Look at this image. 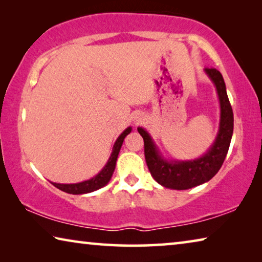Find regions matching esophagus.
Returning <instances> with one entry per match:
<instances>
[{
	"mask_svg": "<svg viewBox=\"0 0 262 262\" xmlns=\"http://www.w3.org/2000/svg\"><path fill=\"white\" fill-rule=\"evenodd\" d=\"M141 120H140V119H139V120H137V119H136V123H139Z\"/></svg>",
	"mask_w": 262,
	"mask_h": 262,
	"instance_id": "34e87169",
	"label": "esophagus"
}]
</instances>
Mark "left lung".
I'll use <instances>...</instances> for the list:
<instances>
[{"label":"left lung","instance_id":"8db88e82","mask_svg":"<svg viewBox=\"0 0 262 262\" xmlns=\"http://www.w3.org/2000/svg\"><path fill=\"white\" fill-rule=\"evenodd\" d=\"M205 73L216 88L221 108L219 132L206 154L192 161H168L163 157L149 133L142 127L137 128L144 141V156L150 173L166 188L183 190L207 183L219 172L227 157L233 133L232 107L222 74L215 68H206Z\"/></svg>","mask_w":262,"mask_h":262}]
</instances>
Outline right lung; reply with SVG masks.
I'll return each mask as SVG.
<instances>
[{
    "label": "right lung",
    "instance_id": "obj_1",
    "mask_svg": "<svg viewBox=\"0 0 262 262\" xmlns=\"http://www.w3.org/2000/svg\"><path fill=\"white\" fill-rule=\"evenodd\" d=\"M130 132H132V127H128L121 133L120 135H119V137L113 145L112 154H111L107 163H106V165L101 168V171L98 174H96L94 178L82 181V183H77V184H56V183H52V184L54 185L56 188L63 190L66 193L75 194V195L91 193L101 187H104V186L108 184L111 178H112V174L115 168V164H117L118 155L120 152L123 140H125V137L129 134Z\"/></svg>",
    "mask_w": 262,
    "mask_h": 262
}]
</instances>
